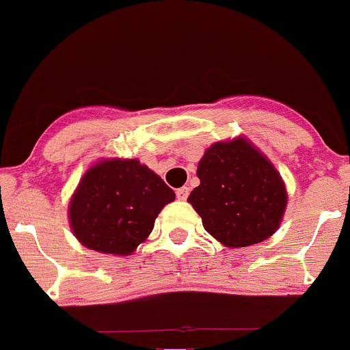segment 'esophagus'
Listing matches in <instances>:
<instances>
[{
    "instance_id": "obj_1",
    "label": "esophagus",
    "mask_w": 350,
    "mask_h": 350,
    "mask_svg": "<svg viewBox=\"0 0 350 350\" xmlns=\"http://www.w3.org/2000/svg\"><path fill=\"white\" fill-rule=\"evenodd\" d=\"M189 195V188H186V186H183V188H179L178 191H176V196H178V200H181V202H185L186 198H188Z\"/></svg>"
}]
</instances>
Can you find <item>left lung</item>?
Returning <instances> with one entry per match:
<instances>
[{
	"mask_svg": "<svg viewBox=\"0 0 350 350\" xmlns=\"http://www.w3.org/2000/svg\"><path fill=\"white\" fill-rule=\"evenodd\" d=\"M200 185L188 203L203 227L226 247L269 239L282 224L287 189L282 176L246 137L215 142L200 159Z\"/></svg>",
	"mask_w": 350,
	"mask_h": 350,
	"instance_id": "obj_1",
	"label": "left lung"
}]
</instances>
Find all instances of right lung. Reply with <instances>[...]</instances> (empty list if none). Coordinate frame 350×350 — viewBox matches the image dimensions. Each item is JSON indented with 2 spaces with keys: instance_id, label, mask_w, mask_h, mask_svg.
I'll use <instances>...</instances> for the list:
<instances>
[{
  "instance_id": "add662e5",
  "label": "right lung",
  "mask_w": 350,
  "mask_h": 350,
  "mask_svg": "<svg viewBox=\"0 0 350 350\" xmlns=\"http://www.w3.org/2000/svg\"><path fill=\"white\" fill-rule=\"evenodd\" d=\"M174 198L161 176L138 159H100L75 188L68 220L85 247L130 256L150 236L161 210Z\"/></svg>"
}]
</instances>
